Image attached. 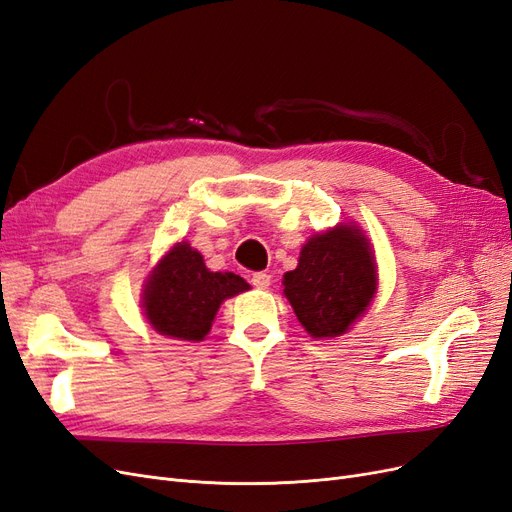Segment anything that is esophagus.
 <instances>
[{
  "label": "esophagus",
  "mask_w": 512,
  "mask_h": 512,
  "mask_svg": "<svg viewBox=\"0 0 512 512\" xmlns=\"http://www.w3.org/2000/svg\"><path fill=\"white\" fill-rule=\"evenodd\" d=\"M252 286L258 288V290H267L271 286V275L264 273V271H258L252 275Z\"/></svg>",
  "instance_id": "esophagus-1"
}]
</instances>
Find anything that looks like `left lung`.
Listing matches in <instances>:
<instances>
[{
	"label": "left lung",
	"mask_w": 512,
	"mask_h": 512,
	"mask_svg": "<svg viewBox=\"0 0 512 512\" xmlns=\"http://www.w3.org/2000/svg\"><path fill=\"white\" fill-rule=\"evenodd\" d=\"M284 294L313 339L341 337L377 292V262L356 224L315 233L298 267L284 275Z\"/></svg>",
	"instance_id": "1"
}]
</instances>
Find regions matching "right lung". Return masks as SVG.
Returning a JSON list of instances; mask_svg holds the SVG:
<instances>
[{"label":"right lung","mask_w":512,"mask_h":512,"mask_svg":"<svg viewBox=\"0 0 512 512\" xmlns=\"http://www.w3.org/2000/svg\"><path fill=\"white\" fill-rule=\"evenodd\" d=\"M250 288L235 273H214L188 241L175 243L148 275L142 307L148 324L171 339L203 341L222 301Z\"/></svg>","instance_id":"1"}]
</instances>
